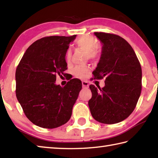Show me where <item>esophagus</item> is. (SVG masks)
Segmentation results:
<instances>
[{"label":"esophagus","mask_w":158,"mask_h":158,"mask_svg":"<svg viewBox=\"0 0 158 158\" xmlns=\"http://www.w3.org/2000/svg\"><path fill=\"white\" fill-rule=\"evenodd\" d=\"M89 83H88V81H82V86L84 88H88L89 87Z\"/></svg>","instance_id":"esophagus-1"}]
</instances>
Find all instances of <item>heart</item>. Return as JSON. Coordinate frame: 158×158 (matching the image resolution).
<instances>
[{"label":"heart","instance_id":"b5f03b06","mask_svg":"<svg viewBox=\"0 0 158 158\" xmlns=\"http://www.w3.org/2000/svg\"><path fill=\"white\" fill-rule=\"evenodd\" d=\"M76 44L86 52V57L89 59H96L99 56V52L96 47V41L92 36L85 35L80 37L76 41ZM72 52L68 49L66 51L65 54V60L67 63H69L71 60ZM90 72V68L87 65H79L75 67L73 70V74L77 78H84L85 75Z\"/></svg>","mask_w":158,"mask_h":158}]
</instances>
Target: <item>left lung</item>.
Returning <instances> with one entry per match:
<instances>
[{
    "mask_svg": "<svg viewBox=\"0 0 158 158\" xmlns=\"http://www.w3.org/2000/svg\"><path fill=\"white\" fill-rule=\"evenodd\" d=\"M95 35L102 49L93 74L94 79H106L102 89L90 85V111L98 122L117 123L127 118L137 105L141 90V65L132 47L123 37L102 32Z\"/></svg>",
    "mask_w": 158,
    "mask_h": 158,
    "instance_id": "left-lung-1",
    "label": "left lung"
}]
</instances>
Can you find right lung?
<instances>
[{"label": "right lung", "instance_id": "add662e5", "mask_svg": "<svg viewBox=\"0 0 158 158\" xmlns=\"http://www.w3.org/2000/svg\"><path fill=\"white\" fill-rule=\"evenodd\" d=\"M76 36L37 40L26 51L16 69V96L26 116L37 126L60 127L72 116L81 81L73 79L64 87L55 81L57 76H65V54Z\"/></svg>", "mask_w": 158, "mask_h": 158}]
</instances>
